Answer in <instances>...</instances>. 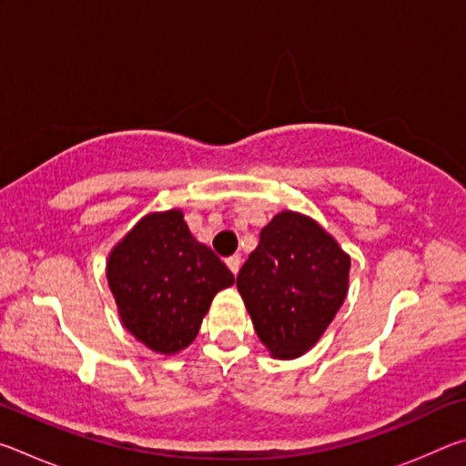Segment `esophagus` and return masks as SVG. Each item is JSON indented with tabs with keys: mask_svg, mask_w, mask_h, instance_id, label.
Here are the masks:
<instances>
[{
	"mask_svg": "<svg viewBox=\"0 0 466 466\" xmlns=\"http://www.w3.org/2000/svg\"><path fill=\"white\" fill-rule=\"evenodd\" d=\"M226 265H228V269H230L234 275L240 271V257L238 255H234V257H230V258H226Z\"/></svg>",
	"mask_w": 466,
	"mask_h": 466,
	"instance_id": "esophagus-1",
	"label": "esophagus"
}]
</instances>
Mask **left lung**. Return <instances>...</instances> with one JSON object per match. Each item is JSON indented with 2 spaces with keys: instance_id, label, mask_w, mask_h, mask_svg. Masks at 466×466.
<instances>
[{
  "instance_id": "obj_1",
  "label": "left lung",
  "mask_w": 466,
  "mask_h": 466,
  "mask_svg": "<svg viewBox=\"0 0 466 466\" xmlns=\"http://www.w3.org/2000/svg\"><path fill=\"white\" fill-rule=\"evenodd\" d=\"M351 258L312 219L283 209L261 230L236 278L252 325L275 360L319 343L350 289Z\"/></svg>"
}]
</instances>
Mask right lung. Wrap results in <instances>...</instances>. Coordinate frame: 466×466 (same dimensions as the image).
I'll return each mask as SVG.
<instances>
[{
    "label": "right lung",
    "mask_w": 466,
    "mask_h": 466,
    "mask_svg": "<svg viewBox=\"0 0 466 466\" xmlns=\"http://www.w3.org/2000/svg\"><path fill=\"white\" fill-rule=\"evenodd\" d=\"M106 279L123 327L147 350L175 356L193 343L211 299L234 275L175 208L144 216L115 244Z\"/></svg>",
    "instance_id": "add662e5"
}]
</instances>
